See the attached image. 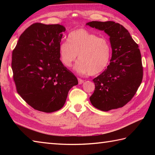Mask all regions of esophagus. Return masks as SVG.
<instances>
[{"instance_id":"34e87169","label":"esophagus","mask_w":155,"mask_h":155,"mask_svg":"<svg viewBox=\"0 0 155 155\" xmlns=\"http://www.w3.org/2000/svg\"><path fill=\"white\" fill-rule=\"evenodd\" d=\"M78 84H83L84 83V80L81 79V78H78Z\"/></svg>"}]
</instances>
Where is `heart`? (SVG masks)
Returning <instances> with one entry per match:
<instances>
[{
  "mask_svg": "<svg viewBox=\"0 0 155 155\" xmlns=\"http://www.w3.org/2000/svg\"><path fill=\"white\" fill-rule=\"evenodd\" d=\"M61 61L64 66L71 67L77 57L75 70L78 73L96 75L105 70L111 57V47L107 39L84 28L76 29L68 35L67 41L58 47Z\"/></svg>",
  "mask_w": 155,
  "mask_h": 155,
  "instance_id": "obj_1",
  "label": "heart"
}]
</instances>
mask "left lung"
Masks as SVG:
<instances>
[{"mask_svg": "<svg viewBox=\"0 0 155 155\" xmlns=\"http://www.w3.org/2000/svg\"><path fill=\"white\" fill-rule=\"evenodd\" d=\"M86 25L106 32L112 48L110 64L93 80L95 89L90 97L91 103L103 111L123 107L132 99L143 80L139 45L119 23L92 21Z\"/></svg>", "mask_w": 155, "mask_h": 155, "instance_id": "1", "label": "left lung"}]
</instances>
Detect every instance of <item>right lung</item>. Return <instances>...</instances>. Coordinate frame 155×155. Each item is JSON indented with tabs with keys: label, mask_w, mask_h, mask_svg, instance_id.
Here are the masks:
<instances>
[{
	"label": "right lung",
	"mask_w": 155,
	"mask_h": 155,
	"mask_svg": "<svg viewBox=\"0 0 155 155\" xmlns=\"http://www.w3.org/2000/svg\"><path fill=\"white\" fill-rule=\"evenodd\" d=\"M65 28L37 22L20 36L12 54L13 79L23 100L35 110L52 113L64 106L74 74L60 60L58 47Z\"/></svg>",
	"instance_id": "obj_1"
}]
</instances>
